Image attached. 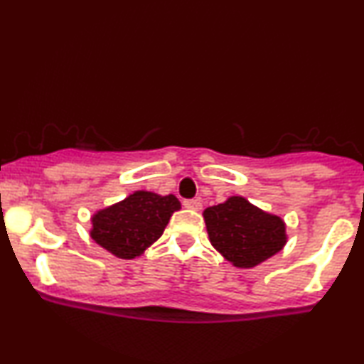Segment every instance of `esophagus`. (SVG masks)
Returning a JSON list of instances; mask_svg holds the SVG:
<instances>
[{
    "instance_id": "esophagus-1",
    "label": "esophagus",
    "mask_w": 364,
    "mask_h": 364,
    "mask_svg": "<svg viewBox=\"0 0 364 364\" xmlns=\"http://www.w3.org/2000/svg\"><path fill=\"white\" fill-rule=\"evenodd\" d=\"M183 207H186V209H191V210H200L202 204H200V200L187 199V200H183Z\"/></svg>"
}]
</instances>
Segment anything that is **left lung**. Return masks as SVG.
I'll return each mask as SVG.
<instances>
[{"instance_id": "left-lung-1", "label": "left lung", "mask_w": 364, "mask_h": 364, "mask_svg": "<svg viewBox=\"0 0 364 364\" xmlns=\"http://www.w3.org/2000/svg\"><path fill=\"white\" fill-rule=\"evenodd\" d=\"M204 220L210 244L235 267L257 266L287 242L281 217L267 214L239 196L207 207Z\"/></svg>"}]
</instances>
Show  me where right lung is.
<instances>
[{
  "label": "right lung",
  "instance_id": "obj_1",
  "mask_svg": "<svg viewBox=\"0 0 364 364\" xmlns=\"http://www.w3.org/2000/svg\"><path fill=\"white\" fill-rule=\"evenodd\" d=\"M181 209L176 196L136 191L124 200L92 217L90 235L98 245L120 259L144 254L167 228L172 214Z\"/></svg>",
  "mask_w": 364,
  "mask_h": 364
}]
</instances>
